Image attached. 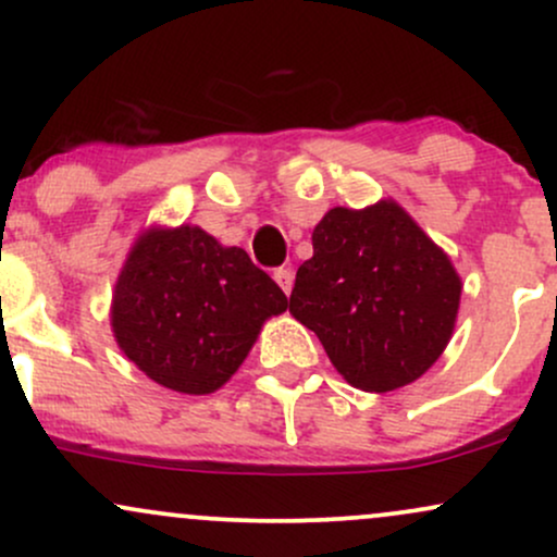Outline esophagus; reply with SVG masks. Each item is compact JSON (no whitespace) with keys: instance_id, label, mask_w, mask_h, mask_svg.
I'll list each match as a JSON object with an SVG mask.
<instances>
[{"instance_id":"obj_1","label":"esophagus","mask_w":557,"mask_h":557,"mask_svg":"<svg viewBox=\"0 0 557 557\" xmlns=\"http://www.w3.org/2000/svg\"><path fill=\"white\" fill-rule=\"evenodd\" d=\"M274 283L283 287L285 296H290V290H293V270H287V267H280V270H274Z\"/></svg>"}]
</instances>
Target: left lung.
Segmentation results:
<instances>
[{
  "label": "left lung",
  "instance_id": "8db88e82",
  "mask_svg": "<svg viewBox=\"0 0 557 557\" xmlns=\"http://www.w3.org/2000/svg\"><path fill=\"white\" fill-rule=\"evenodd\" d=\"M311 243L290 314L354 387L387 393L419 380L450 341L461 300L443 248L393 201L330 209Z\"/></svg>",
  "mask_w": 557,
  "mask_h": 557
}]
</instances>
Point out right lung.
Instances as JSON below:
<instances>
[{"instance_id":"right-lung-1","label":"right lung","mask_w":557,"mask_h":557,"mask_svg":"<svg viewBox=\"0 0 557 557\" xmlns=\"http://www.w3.org/2000/svg\"><path fill=\"white\" fill-rule=\"evenodd\" d=\"M285 309V293L243 248L181 225L133 246L114 285L112 330L146 376L207 395L238 372L264 319Z\"/></svg>"}]
</instances>
